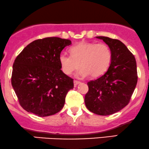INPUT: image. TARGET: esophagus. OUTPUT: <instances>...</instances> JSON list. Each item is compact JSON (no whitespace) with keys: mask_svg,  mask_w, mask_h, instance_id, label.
Masks as SVG:
<instances>
[{"mask_svg":"<svg viewBox=\"0 0 149 149\" xmlns=\"http://www.w3.org/2000/svg\"><path fill=\"white\" fill-rule=\"evenodd\" d=\"M79 83H80V81H77V80H74V86H76L78 85Z\"/></svg>","mask_w":149,"mask_h":149,"instance_id":"obj_1","label":"esophagus"}]
</instances>
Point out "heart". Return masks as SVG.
<instances>
[{"instance_id":"1","label":"heart","mask_w":149,"mask_h":149,"mask_svg":"<svg viewBox=\"0 0 149 149\" xmlns=\"http://www.w3.org/2000/svg\"><path fill=\"white\" fill-rule=\"evenodd\" d=\"M71 56L65 54L59 55L58 60L62 71L70 75L79 66L81 68L76 76L84 78L89 74L97 78L108 70L112 61V52L107 45L82 42L70 49Z\"/></svg>"}]
</instances>
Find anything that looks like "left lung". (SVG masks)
<instances>
[{
    "label": "left lung",
    "mask_w": 149,
    "mask_h": 149,
    "mask_svg": "<svg viewBox=\"0 0 149 149\" xmlns=\"http://www.w3.org/2000/svg\"><path fill=\"white\" fill-rule=\"evenodd\" d=\"M111 49L112 61L108 70L97 79L87 83L84 102L87 109L101 116L121 110L130 102L137 83L135 58L120 40L97 36Z\"/></svg>",
    "instance_id": "obj_1"
}]
</instances>
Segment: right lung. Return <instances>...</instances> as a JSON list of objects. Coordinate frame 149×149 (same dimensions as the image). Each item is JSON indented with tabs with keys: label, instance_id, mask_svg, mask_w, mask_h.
I'll use <instances>...</instances> for the list:
<instances>
[{
	"label": "right lung",
	"instance_id": "add662e5",
	"mask_svg": "<svg viewBox=\"0 0 149 149\" xmlns=\"http://www.w3.org/2000/svg\"><path fill=\"white\" fill-rule=\"evenodd\" d=\"M70 40L51 37L36 40L17 56L11 82L20 105L29 113L48 116L63 107L73 79L61 70L58 57Z\"/></svg>",
	"mask_w": 149,
	"mask_h": 149
}]
</instances>
